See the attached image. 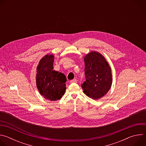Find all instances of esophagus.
Segmentation results:
<instances>
[{
	"label": "esophagus",
	"instance_id": "obj_1",
	"mask_svg": "<svg viewBox=\"0 0 146 146\" xmlns=\"http://www.w3.org/2000/svg\"><path fill=\"white\" fill-rule=\"evenodd\" d=\"M70 83H73V82L76 83V82H77V80L76 79H73V80H70Z\"/></svg>",
	"mask_w": 146,
	"mask_h": 146
}]
</instances>
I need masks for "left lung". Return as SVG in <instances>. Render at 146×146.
<instances>
[{
  "instance_id": "1",
  "label": "left lung",
  "mask_w": 146,
  "mask_h": 146,
  "mask_svg": "<svg viewBox=\"0 0 146 146\" xmlns=\"http://www.w3.org/2000/svg\"><path fill=\"white\" fill-rule=\"evenodd\" d=\"M86 81L81 84L84 93L93 99L106 95L111 88L112 77L108 62L100 54L92 51L84 58Z\"/></svg>"
}]
</instances>
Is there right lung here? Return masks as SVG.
I'll use <instances>...</instances> for the list:
<instances>
[{
	"mask_svg": "<svg viewBox=\"0 0 146 146\" xmlns=\"http://www.w3.org/2000/svg\"><path fill=\"white\" fill-rule=\"evenodd\" d=\"M54 56L46 55L39 62L37 68L36 84L40 93L50 100L60 99L66 90V77L60 72L53 70Z\"/></svg>",
	"mask_w": 146,
	"mask_h": 146,
	"instance_id": "obj_1",
	"label": "right lung"
}]
</instances>
